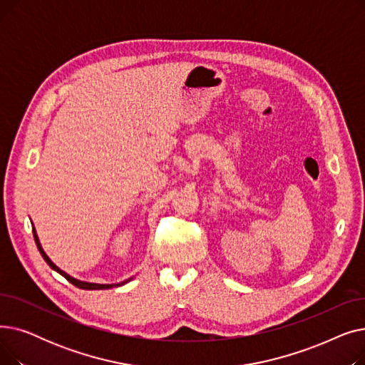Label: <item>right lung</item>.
I'll use <instances>...</instances> for the list:
<instances>
[{"label":"right lung","instance_id":"1","mask_svg":"<svg viewBox=\"0 0 365 365\" xmlns=\"http://www.w3.org/2000/svg\"><path fill=\"white\" fill-rule=\"evenodd\" d=\"M32 232H34V238H35V244H36V247H38V250H40L41 256H43L44 260L48 263V266L51 267V269L59 272V274H61L62 277H65L71 284H73L75 287H78V289H83V290H106V289H112V287H120V285H123V284H125V282L130 281V279H127V281L120 282V284H94V282H83V281L75 279V278L69 277L66 272H63L62 269H59V267H57V266L48 259V256H47V255L44 253V250H43V247H41V244H40V240H38V237H36V232H35L34 226H32Z\"/></svg>","mask_w":365,"mask_h":365}]
</instances>
